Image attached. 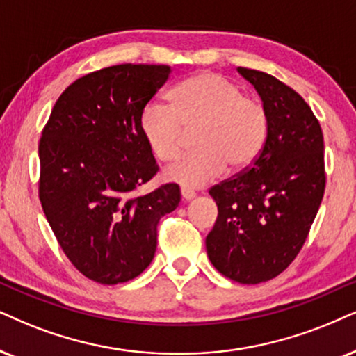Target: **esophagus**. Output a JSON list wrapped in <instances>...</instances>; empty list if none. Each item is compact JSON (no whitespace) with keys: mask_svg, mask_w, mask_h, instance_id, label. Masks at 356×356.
I'll use <instances>...</instances> for the list:
<instances>
[{"mask_svg":"<svg viewBox=\"0 0 356 356\" xmlns=\"http://www.w3.org/2000/svg\"><path fill=\"white\" fill-rule=\"evenodd\" d=\"M181 193H182V199L184 200H192L193 197H195V192H193L192 188H187V187H182L181 188Z\"/></svg>","mask_w":356,"mask_h":356,"instance_id":"34e87169","label":"esophagus"}]
</instances>
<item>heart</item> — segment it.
<instances>
[{"label": "heart", "mask_w": 356, "mask_h": 356, "mask_svg": "<svg viewBox=\"0 0 356 356\" xmlns=\"http://www.w3.org/2000/svg\"><path fill=\"white\" fill-rule=\"evenodd\" d=\"M169 106L147 103L139 115V131L161 163L181 156L186 133L195 151L165 170L169 182L202 187L227 170L253 164L268 139L269 118L263 103L218 74H199L169 92Z\"/></svg>", "instance_id": "heart-1"}]
</instances>
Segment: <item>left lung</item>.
<instances>
[{
  "instance_id": "left-lung-1",
  "label": "left lung",
  "mask_w": 356,
  "mask_h": 356,
  "mask_svg": "<svg viewBox=\"0 0 356 356\" xmlns=\"http://www.w3.org/2000/svg\"><path fill=\"white\" fill-rule=\"evenodd\" d=\"M268 111L263 151L245 172L210 188L218 217L207 254L240 284L281 274L299 254L325 191L323 134L304 98L264 72L238 67Z\"/></svg>"
}]
</instances>
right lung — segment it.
<instances>
[{"label":"right lung","instance_id":"1","mask_svg":"<svg viewBox=\"0 0 356 356\" xmlns=\"http://www.w3.org/2000/svg\"><path fill=\"white\" fill-rule=\"evenodd\" d=\"M169 65L121 64L83 75L54 105L39 141V199L58 245L85 277L120 284L154 258L157 223L177 209L165 184L134 195L157 170L139 115Z\"/></svg>","mask_w":356,"mask_h":356}]
</instances>
